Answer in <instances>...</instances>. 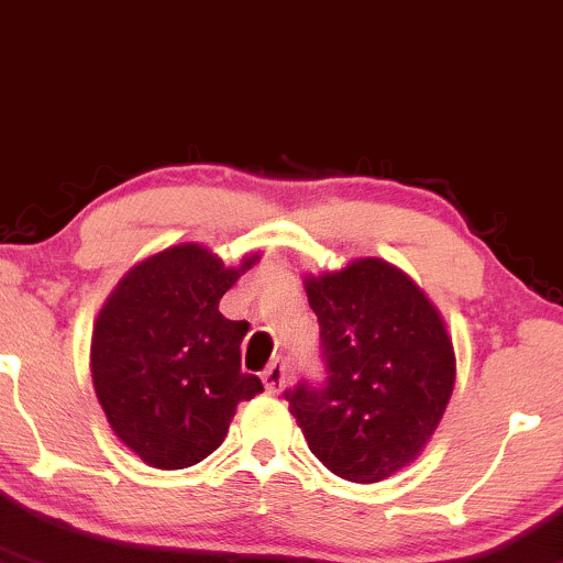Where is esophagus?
<instances>
[{"label": "esophagus", "mask_w": 563, "mask_h": 563, "mask_svg": "<svg viewBox=\"0 0 563 563\" xmlns=\"http://www.w3.org/2000/svg\"><path fill=\"white\" fill-rule=\"evenodd\" d=\"M261 379H263V385H266V393L279 395L282 387H284V382H287V363L274 361L266 368V372H263Z\"/></svg>", "instance_id": "1"}]
</instances>
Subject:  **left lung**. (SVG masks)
Wrapping results in <instances>:
<instances>
[{
	"label": "left lung",
	"mask_w": 563,
	"mask_h": 563,
	"mask_svg": "<svg viewBox=\"0 0 563 563\" xmlns=\"http://www.w3.org/2000/svg\"><path fill=\"white\" fill-rule=\"evenodd\" d=\"M323 385L289 389L310 453L347 482H382L424 451L455 382L453 342L419 284L382 257L306 276Z\"/></svg>",
	"instance_id": "left-lung-1"
}]
</instances>
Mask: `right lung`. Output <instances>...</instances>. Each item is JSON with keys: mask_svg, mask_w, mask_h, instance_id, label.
Wrapping results in <instances>:
<instances>
[{"mask_svg": "<svg viewBox=\"0 0 563 563\" xmlns=\"http://www.w3.org/2000/svg\"><path fill=\"white\" fill-rule=\"evenodd\" d=\"M257 255L227 268L195 242L136 263L118 282L91 334V379L112 432L144 464L187 468L221 445L242 400L263 393L242 374L247 321L218 310Z\"/></svg>", "mask_w": 563, "mask_h": 563, "instance_id": "1", "label": "right lung"}]
</instances>
